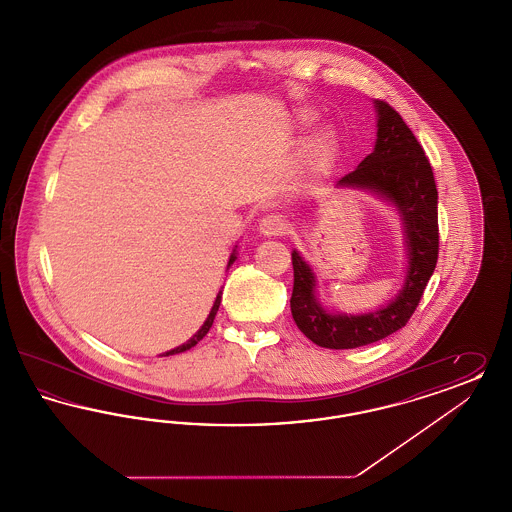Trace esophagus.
Wrapping results in <instances>:
<instances>
[{
    "label": "esophagus",
    "instance_id": "obj_1",
    "mask_svg": "<svg viewBox=\"0 0 512 512\" xmlns=\"http://www.w3.org/2000/svg\"><path fill=\"white\" fill-rule=\"evenodd\" d=\"M259 232L263 236H284L288 232V222L282 215L270 213L267 217L259 220Z\"/></svg>",
    "mask_w": 512,
    "mask_h": 512
}]
</instances>
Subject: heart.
I'll list each match as a JSON object with an SVG mask.
<instances>
[{
	"mask_svg": "<svg viewBox=\"0 0 512 512\" xmlns=\"http://www.w3.org/2000/svg\"><path fill=\"white\" fill-rule=\"evenodd\" d=\"M313 122H315L313 113L299 115V126L307 128ZM338 155H340L338 132L332 126L320 128L301 153L299 167H297L299 186L307 188V186H315L318 182H322L330 172L334 171Z\"/></svg>",
	"mask_w": 512,
	"mask_h": 512,
	"instance_id": "b5f03b06",
	"label": "heart"
}]
</instances>
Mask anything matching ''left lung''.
Listing matches in <instances>:
<instances>
[{
	"label": "left lung",
	"mask_w": 512,
	"mask_h": 512,
	"mask_svg": "<svg viewBox=\"0 0 512 512\" xmlns=\"http://www.w3.org/2000/svg\"><path fill=\"white\" fill-rule=\"evenodd\" d=\"M374 107L378 111L374 151L336 186L372 190L397 207L405 224L409 270L401 292L384 309L357 317L332 315L315 297L313 270L293 249V320L309 340L328 349H355L403 328L413 317L438 263V188L430 161L413 130L390 103L376 99Z\"/></svg>",
	"instance_id": "left-lung-1"
}]
</instances>
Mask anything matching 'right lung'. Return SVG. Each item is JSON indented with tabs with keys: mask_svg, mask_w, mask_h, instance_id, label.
Listing matches in <instances>:
<instances>
[{
	"mask_svg": "<svg viewBox=\"0 0 512 512\" xmlns=\"http://www.w3.org/2000/svg\"><path fill=\"white\" fill-rule=\"evenodd\" d=\"M236 261V249H234V253L230 255V261H228V267L232 265ZM220 295H222V292H219V295H217V299H215V305H213V309H211V313H209V317H207V320L203 322V326L199 328V332L195 334L194 338L192 340L186 341V343H182L180 347H176V349H171V351H167V353H163V357H169V355H174V353H182V351H188V349H192L194 347L195 343L199 340H203L205 336H207V332H209V328L213 326V320H215V315H217V311H219V305H220Z\"/></svg>",
	"mask_w": 512,
	"mask_h": 512,
	"instance_id": "add662e5",
	"label": "right lung"
}]
</instances>
